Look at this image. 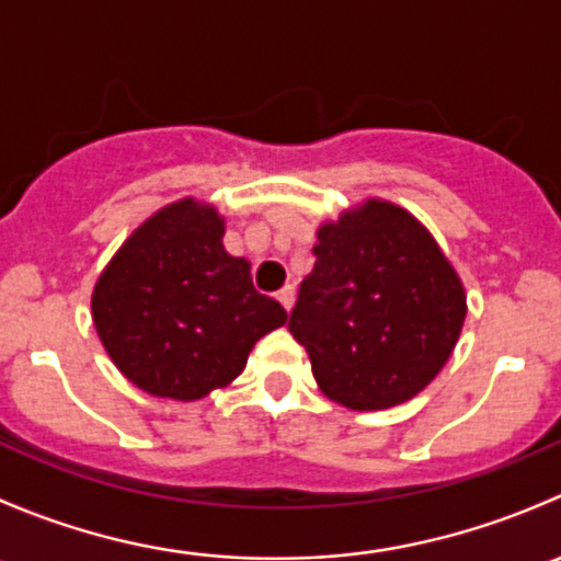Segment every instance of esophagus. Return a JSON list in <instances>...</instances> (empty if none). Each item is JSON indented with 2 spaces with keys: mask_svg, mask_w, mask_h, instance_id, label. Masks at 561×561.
I'll list each match as a JSON object with an SVG mask.
<instances>
[{
  "mask_svg": "<svg viewBox=\"0 0 561 561\" xmlns=\"http://www.w3.org/2000/svg\"><path fill=\"white\" fill-rule=\"evenodd\" d=\"M276 298H279L282 307H285L287 312H290L293 304H296V287H293V285H285V287H282L279 293H276Z\"/></svg>",
  "mask_w": 561,
  "mask_h": 561,
  "instance_id": "obj_1",
  "label": "esophagus"
}]
</instances>
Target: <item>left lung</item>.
I'll return each mask as SVG.
<instances>
[{
    "label": "left lung",
    "instance_id": "1",
    "mask_svg": "<svg viewBox=\"0 0 561 561\" xmlns=\"http://www.w3.org/2000/svg\"><path fill=\"white\" fill-rule=\"evenodd\" d=\"M290 333L328 399L386 410L421 393L454 353L467 296L415 217L369 201L317 230Z\"/></svg>",
    "mask_w": 561,
    "mask_h": 561
}]
</instances>
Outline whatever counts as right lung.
Instances as JSON below:
<instances>
[{"mask_svg":"<svg viewBox=\"0 0 561 561\" xmlns=\"http://www.w3.org/2000/svg\"><path fill=\"white\" fill-rule=\"evenodd\" d=\"M211 206L179 201L146 219L98 279L92 317L107 355L151 396L195 401L233 382L287 312L222 247Z\"/></svg>","mask_w":561,"mask_h":561,"instance_id":"right-lung-1","label":"right lung"}]
</instances>
